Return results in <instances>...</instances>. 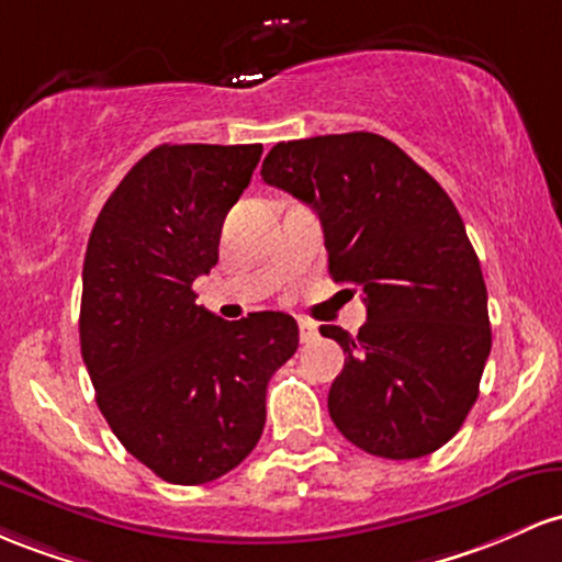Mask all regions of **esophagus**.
I'll use <instances>...</instances> for the list:
<instances>
[{
	"instance_id": "1",
	"label": "esophagus",
	"mask_w": 562,
	"mask_h": 562,
	"mask_svg": "<svg viewBox=\"0 0 562 562\" xmlns=\"http://www.w3.org/2000/svg\"><path fill=\"white\" fill-rule=\"evenodd\" d=\"M299 333H301V341L310 344L317 338V325H314L312 319H299Z\"/></svg>"
}]
</instances>
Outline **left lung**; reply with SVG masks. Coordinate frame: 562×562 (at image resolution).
<instances>
[{
    "mask_svg": "<svg viewBox=\"0 0 562 562\" xmlns=\"http://www.w3.org/2000/svg\"><path fill=\"white\" fill-rule=\"evenodd\" d=\"M261 178L319 215L336 282L368 319L328 392L338 431L381 459H422L461 429L491 355L488 293L464 221L427 170L375 133L282 140Z\"/></svg>",
    "mask_w": 562,
    "mask_h": 562,
    "instance_id": "1",
    "label": "left lung"
}]
</instances>
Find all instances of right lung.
<instances>
[{
    "label": "right lung",
    "instance_id": "right-lung-1",
    "mask_svg": "<svg viewBox=\"0 0 562 562\" xmlns=\"http://www.w3.org/2000/svg\"><path fill=\"white\" fill-rule=\"evenodd\" d=\"M261 144H162L98 213L82 269L79 344L116 440L157 477L202 485L261 440L267 384L299 349L285 312L237 323L191 291L218 263L221 226Z\"/></svg>",
    "mask_w": 562,
    "mask_h": 562
}]
</instances>
